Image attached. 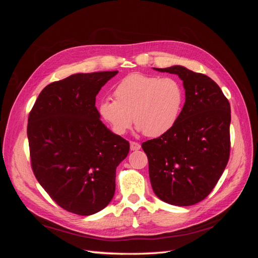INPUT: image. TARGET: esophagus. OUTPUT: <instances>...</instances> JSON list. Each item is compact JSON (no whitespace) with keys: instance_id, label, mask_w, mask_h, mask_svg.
Returning <instances> with one entry per match:
<instances>
[{"instance_id":"34e87169","label":"esophagus","mask_w":258,"mask_h":258,"mask_svg":"<svg viewBox=\"0 0 258 258\" xmlns=\"http://www.w3.org/2000/svg\"><path fill=\"white\" fill-rule=\"evenodd\" d=\"M130 148H131V151H138V150H140V148H141V145H140V143H138V142L131 141L130 142Z\"/></svg>"}]
</instances>
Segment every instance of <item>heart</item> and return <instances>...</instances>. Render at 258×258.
Returning <instances> with one entry per match:
<instances>
[{
  "instance_id": "obj_1",
  "label": "heart",
  "mask_w": 258,
  "mask_h": 258,
  "mask_svg": "<svg viewBox=\"0 0 258 258\" xmlns=\"http://www.w3.org/2000/svg\"><path fill=\"white\" fill-rule=\"evenodd\" d=\"M114 97L101 100L99 113L116 135L126 134L134 116L138 130L157 138L175 126L183 111L185 90L173 77L134 73L116 85Z\"/></svg>"
}]
</instances>
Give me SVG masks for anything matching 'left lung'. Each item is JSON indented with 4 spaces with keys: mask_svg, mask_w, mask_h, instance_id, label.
Segmentation results:
<instances>
[{
    "mask_svg": "<svg viewBox=\"0 0 258 258\" xmlns=\"http://www.w3.org/2000/svg\"><path fill=\"white\" fill-rule=\"evenodd\" d=\"M183 81L185 104L175 126L142 143L156 196L187 207L209 196L230 154V104L209 76L181 66L157 69Z\"/></svg>",
    "mask_w": 258,
    "mask_h": 258,
    "instance_id": "obj_1",
    "label": "left lung"
}]
</instances>
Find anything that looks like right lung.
<instances>
[{"instance_id": "add662e5", "label": "right lung", "mask_w": 258, "mask_h": 258, "mask_svg": "<svg viewBox=\"0 0 258 258\" xmlns=\"http://www.w3.org/2000/svg\"><path fill=\"white\" fill-rule=\"evenodd\" d=\"M117 73H79L53 82L29 114L33 173L68 212L95 214L114 196L116 168L127 157L130 144L100 120L96 96Z\"/></svg>"}]
</instances>
